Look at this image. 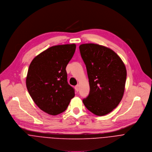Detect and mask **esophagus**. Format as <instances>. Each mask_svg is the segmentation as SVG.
Masks as SVG:
<instances>
[{"label":"esophagus","mask_w":152,"mask_h":152,"mask_svg":"<svg viewBox=\"0 0 152 152\" xmlns=\"http://www.w3.org/2000/svg\"><path fill=\"white\" fill-rule=\"evenodd\" d=\"M79 87H80V86H79L78 84H77V86H75V90H76L77 92H78V90H79Z\"/></svg>","instance_id":"1"}]
</instances>
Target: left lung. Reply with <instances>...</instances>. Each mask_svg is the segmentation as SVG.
Wrapping results in <instances>:
<instances>
[{"instance_id": "left-lung-1", "label": "left lung", "mask_w": 152, "mask_h": 152, "mask_svg": "<svg viewBox=\"0 0 152 152\" xmlns=\"http://www.w3.org/2000/svg\"><path fill=\"white\" fill-rule=\"evenodd\" d=\"M79 49L90 85L88 95L83 102L92 113L106 115L122 99L126 80L125 64L114 51L102 45L85 44Z\"/></svg>"}]
</instances>
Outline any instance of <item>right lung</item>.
Returning <instances> with one entry per match:
<instances>
[{"label": "right lung", "instance_id": "add662e5", "mask_svg": "<svg viewBox=\"0 0 152 152\" xmlns=\"http://www.w3.org/2000/svg\"><path fill=\"white\" fill-rule=\"evenodd\" d=\"M75 44L50 47L35 57L26 78L28 92L36 105L50 115L65 111L75 90L67 81L66 67L74 56Z\"/></svg>", "mask_w": 152, "mask_h": 152}]
</instances>
